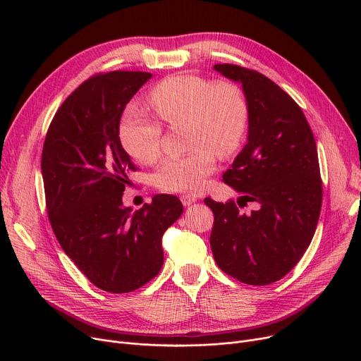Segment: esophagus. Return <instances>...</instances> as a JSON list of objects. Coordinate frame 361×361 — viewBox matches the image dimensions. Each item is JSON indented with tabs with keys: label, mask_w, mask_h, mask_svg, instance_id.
I'll return each instance as SVG.
<instances>
[{
	"label": "esophagus",
	"mask_w": 361,
	"mask_h": 361,
	"mask_svg": "<svg viewBox=\"0 0 361 361\" xmlns=\"http://www.w3.org/2000/svg\"><path fill=\"white\" fill-rule=\"evenodd\" d=\"M196 200H197V199H196L195 196H192V195H183V196H181V202H183L184 206H190V204H193Z\"/></svg>",
	"instance_id": "1"
}]
</instances>
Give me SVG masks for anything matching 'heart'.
Listing matches in <instances>:
<instances>
[{
	"label": "heart",
	"mask_w": 361,
	"mask_h": 361,
	"mask_svg": "<svg viewBox=\"0 0 361 361\" xmlns=\"http://www.w3.org/2000/svg\"><path fill=\"white\" fill-rule=\"evenodd\" d=\"M149 104L166 124H187L190 154L165 159L154 181L165 192H199L215 168V154L230 155L240 146L249 123V104L233 82L212 83L200 75L178 74L149 92ZM161 124L136 106L123 114L118 136L127 154L142 164L161 154Z\"/></svg>",
	"instance_id": "obj_1"
}]
</instances>
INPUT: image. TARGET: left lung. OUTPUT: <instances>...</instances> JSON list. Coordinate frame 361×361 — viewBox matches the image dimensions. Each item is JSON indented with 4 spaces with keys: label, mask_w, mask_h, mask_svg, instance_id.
Masks as SVG:
<instances>
[{
    "label": "left lung",
    "mask_w": 361,
    "mask_h": 361,
    "mask_svg": "<svg viewBox=\"0 0 361 361\" xmlns=\"http://www.w3.org/2000/svg\"><path fill=\"white\" fill-rule=\"evenodd\" d=\"M215 71L240 83L249 104L247 143L222 181L259 206L245 216L231 200L206 197L215 221L211 249L221 271L249 286L286 276L307 250L320 207L322 180L312 128L301 108L267 75L234 64Z\"/></svg>",
    "instance_id": "obj_1"
}]
</instances>
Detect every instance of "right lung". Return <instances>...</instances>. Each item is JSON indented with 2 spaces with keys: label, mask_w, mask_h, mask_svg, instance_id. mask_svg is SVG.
<instances>
[{
  "label": "right lung",
  "mask_w": 361,
  "mask_h": 361,
  "mask_svg": "<svg viewBox=\"0 0 361 361\" xmlns=\"http://www.w3.org/2000/svg\"><path fill=\"white\" fill-rule=\"evenodd\" d=\"M150 78L145 71L93 75L56 111L42 150L52 231L93 286L114 294L135 291L159 274L162 235L184 211L173 195H158L135 212L123 204L137 168L121 146L120 120Z\"/></svg>",
  "instance_id": "1"
}]
</instances>
